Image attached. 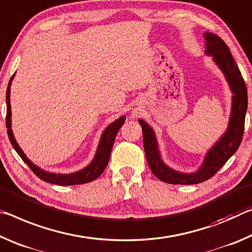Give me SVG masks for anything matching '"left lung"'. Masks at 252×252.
<instances>
[{
    "instance_id": "left-lung-1",
    "label": "left lung",
    "mask_w": 252,
    "mask_h": 252,
    "mask_svg": "<svg viewBox=\"0 0 252 252\" xmlns=\"http://www.w3.org/2000/svg\"><path fill=\"white\" fill-rule=\"evenodd\" d=\"M203 38L205 41V56L211 57L213 63L223 73L232 94L228 127L220 138L207 151L200 167L195 172L185 173L174 170L164 162L154 129L144 119H138L143 129L144 150L148 166L158 180L168 184H197L211 179L226 160L236 153L240 146L245 130L248 94L240 70L223 40L211 32H205Z\"/></svg>"
}]
</instances>
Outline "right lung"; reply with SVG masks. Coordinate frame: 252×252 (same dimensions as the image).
Listing matches in <instances>:
<instances>
[{
    "mask_svg": "<svg viewBox=\"0 0 252 252\" xmlns=\"http://www.w3.org/2000/svg\"><path fill=\"white\" fill-rule=\"evenodd\" d=\"M14 76L15 73L12 76L6 90V128H7V135H9L12 146H13V148L16 151V153L20 155V158L23 159V162L28 164V166L34 172V174L38 177H40L42 181H44V182L57 184V185H63V187H65V185H77V184L88 183L100 176L102 174V172L105 171L107 164L109 162L114 141L115 138H116L118 130L121 129V127L124 125V123H125L126 116H121L119 118H117L116 121L110 123L109 125L104 129V131L101 133L100 139H99L96 153H94V158L92 159V162L87 165V166H85L84 168H81V170H78L72 173H55L50 171H45L28 158V156L24 154L22 148L20 147L18 142H16L13 131H12V118H11L12 111H11L10 94H11L12 80H13Z\"/></svg>",
    "mask_w": 252,
    "mask_h": 252,
    "instance_id": "obj_1",
    "label": "right lung"
}]
</instances>
